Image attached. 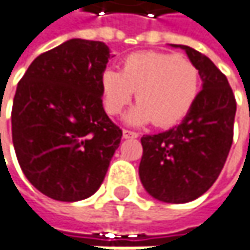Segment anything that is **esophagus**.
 <instances>
[{
	"label": "esophagus",
	"mask_w": 250,
	"mask_h": 250,
	"mask_svg": "<svg viewBox=\"0 0 250 250\" xmlns=\"http://www.w3.org/2000/svg\"><path fill=\"white\" fill-rule=\"evenodd\" d=\"M122 137H124L125 140H128V138H137L138 134L134 132V131H129V129H124V131H122Z\"/></svg>",
	"instance_id": "esophagus-1"
}]
</instances>
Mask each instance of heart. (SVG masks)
Returning <instances> with one entry per match:
<instances>
[{
    "label": "heart",
    "instance_id": "obj_1",
    "mask_svg": "<svg viewBox=\"0 0 250 250\" xmlns=\"http://www.w3.org/2000/svg\"><path fill=\"white\" fill-rule=\"evenodd\" d=\"M100 88L109 115H119L135 91L138 104L126 121L132 125L153 121L159 128H169L184 121L192 110L201 90V75L195 63L187 58L144 51L125 57L121 72L104 69Z\"/></svg>",
    "mask_w": 250,
    "mask_h": 250
}]
</instances>
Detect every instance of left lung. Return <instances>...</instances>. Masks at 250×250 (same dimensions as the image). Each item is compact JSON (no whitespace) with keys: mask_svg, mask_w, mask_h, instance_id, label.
Segmentation results:
<instances>
[{"mask_svg":"<svg viewBox=\"0 0 250 250\" xmlns=\"http://www.w3.org/2000/svg\"><path fill=\"white\" fill-rule=\"evenodd\" d=\"M187 52L199 69L202 90L175 128L141 138L140 179L156 199L184 204L205 193L217 181L233 143L236 99L226 75L201 52L172 45Z\"/></svg>","mask_w":250,"mask_h":250,"instance_id":"obj_1","label":"left lung"}]
</instances>
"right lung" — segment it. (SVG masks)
<instances>
[{
    "label": "right lung",
    "instance_id": "obj_1",
    "mask_svg": "<svg viewBox=\"0 0 250 250\" xmlns=\"http://www.w3.org/2000/svg\"><path fill=\"white\" fill-rule=\"evenodd\" d=\"M103 42L71 39L39 55L19 81L11 131L19 165L43 195L63 202L102 185L122 131L106 115L100 77Z\"/></svg>",
    "mask_w": 250,
    "mask_h": 250
}]
</instances>
